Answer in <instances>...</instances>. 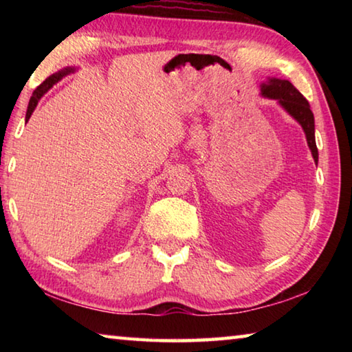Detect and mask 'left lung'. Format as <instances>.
<instances>
[{
    "instance_id": "1",
    "label": "left lung",
    "mask_w": 352,
    "mask_h": 352,
    "mask_svg": "<svg viewBox=\"0 0 352 352\" xmlns=\"http://www.w3.org/2000/svg\"><path fill=\"white\" fill-rule=\"evenodd\" d=\"M261 94L265 98L276 99L279 105L289 113L292 118H295L301 124L302 130L306 133V140L309 148H311L315 163L318 162V148L315 144V122L314 113L311 110L307 99L292 85L289 80L281 79H269L261 83Z\"/></svg>"
}]
</instances>
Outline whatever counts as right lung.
Instances as JSON below:
<instances>
[{
	"label": "right lung",
	"mask_w": 352,
	"mask_h": 352,
	"mask_svg": "<svg viewBox=\"0 0 352 352\" xmlns=\"http://www.w3.org/2000/svg\"><path fill=\"white\" fill-rule=\"evenodd\" d=\"M73 71H74V68H65V69H62V71H58V73H56V74H52V76L47 77V79H46L43 83H41V85L37 88V90L34 91L32 98H31V100H29V105H28V111H26V122L29 121V118H31L32 111L35 110V107H37L40 98L43 96V94H45L47 90H50V88H51L52 85H54V83H57L58 80H60L63 76H67L68 73H73Z\"/></svg>",
	"instance_id": "1"
}]
</instances>
